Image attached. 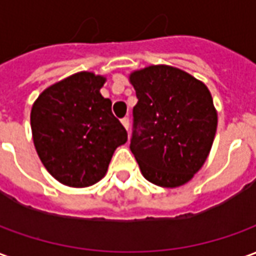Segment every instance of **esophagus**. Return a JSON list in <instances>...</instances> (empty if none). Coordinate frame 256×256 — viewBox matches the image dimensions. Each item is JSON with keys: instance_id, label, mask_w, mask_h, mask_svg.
I'll return each mask as SVG.
<instances>
[{"instance_id": "obj_1", "label": "esophagus", "mask_w": 256, "mask_h": 256, "mask_svg": "<svg viewBox=\"0 0 256 256\" xmlns=\"http://www.w3.org/2000/svg\"><path fill=\"white\" fill-rule=\"evenodd\" d=\"M122 124L124 126V128H126V130L128 132V128H130V119H128V118H123Z\"/></svg>"}]
</instances>
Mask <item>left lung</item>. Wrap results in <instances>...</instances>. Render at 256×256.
<instances>
[{"mask_svg": "<svg viewBox=\"0 0 256 256\" xmlns=\"http://www.w3.org/2000/svg\"><path fill=\"white\" fill-rule=\"evenodd\" d=\"M133 108L130 150L150 182L186 184L203 167L215 132L216 110L207 86L182 70L150 66L130 74Z\"/></svg>", "mask_w": 256, "mask_h": 256, "instance_id": "obj_1", "label": "left lung"}]
</instances>
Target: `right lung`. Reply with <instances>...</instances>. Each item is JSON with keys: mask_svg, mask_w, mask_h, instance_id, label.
<instances>
[{"mask_svg": "<svg viewBox=\"0 0 256 256\" xmlns=\"http://www.w3.org/2000/svg\"><path fill=\"white\" fill-rule=\"evenodd\" d=\"M106 78L82 71L49 86L31 108L36 154L50 176L84 188L106 176L114 152L128 132L100 93Z\"/></svg>", "mask_w": 256, "mask_h": 256, "instance_id": "add662e5", "label": "right lung"}]
</instances>
